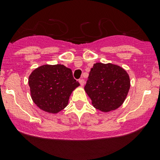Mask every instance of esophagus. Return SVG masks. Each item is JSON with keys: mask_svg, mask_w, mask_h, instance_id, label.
I'll return each instance as SVG.
<instances>
[{"mask_svg": "<svg viewBox=\"0 0 160 160\" xmlns=\"http://www.w3.org/2000/svg\"><path fill=\"white\" fill-rule=\"evenodd\" d=\"M79 82H80V83L81 86H83L85 83V80H83V79H80V80H79Z\"/></svg>", "mask_w": 160, "mask_h": 160, "instance_id": "1", "label": "esophagus"}]
</instances>
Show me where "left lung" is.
<instances>
[{"mask_svg": "<svg viewBox=\"0 0 160 160\" xmlns=\"http://www.w3.org/2000/svg\"><path fill=\"white\" fill-rule=\"evenodd\" d=\"M129 88L130 79L126 71L118 66L101 62L93 64L84 87L93 107L102 111L120 107Z\"/></svg>", "mask_w": 160, "mask_h": 160, "instance_id": "1", "label": "left lung"}]
</instances>
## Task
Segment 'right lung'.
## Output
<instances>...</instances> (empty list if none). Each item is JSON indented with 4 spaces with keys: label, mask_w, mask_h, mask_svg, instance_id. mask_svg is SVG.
<instances>
[{
    "label": "right lung",
    "mask_w": 160,
    "mask_h": 160,
    "mask_svg": "<svg viewBox=\"0 0 160 160\" xmlns=\"http://www.w3.org/2000/svg\"><path fill=\"white\" fill-rule=\"evenodd\" d=\"M34 103L42 110L57 113L67 107L72 91L80 85L65 66L44 65L35 69L28 79Z\"/></svg>",
    "instance_id": "1"
}]
</instances>
